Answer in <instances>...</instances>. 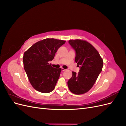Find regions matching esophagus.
Instances as JSON below:
<instances>
[{
    "instance_id": "34e87169",
    "label": "esophagus",
    "mask_w": 126,
    "mask_h": 126,
    "mask_svg": "<svg viewBox=\"0 0 126 126\" xmlns=\"http://www.w3.org/2000/svg\"><path fill=\"white\" fill-rule=\"evenodd\" d=\"M65 70H66V69H63V68H62V71H65Z\"/></svg>"
}]
</instances>
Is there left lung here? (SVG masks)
<instances>
[{
  "label": "left lung",
  "instance_id": "obj_1",
  "mask_svg": "<svg viewBox=\"0 0 126 126\" xmlns=\"http://www.w3.org/2000/svg\"><path fill=\"white\" fill-rule=\"evenodd\" d=\"M69 43L76 52L75 62L80 67L78 73L72 72L68 81L71 92L80 94L88 92L94 86L102 71L103 60L92 45L85 40H69Z\"/></svg>",
  "mask_w": 126,
  "mask_h": 126
}]
</instances>
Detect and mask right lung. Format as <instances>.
Returning a JSON list of instances; mask_svg holds the SVG:
<instances>
[{"label":"right lung","instance_id":"obj_1","mask_svg":"<svg viewBox=\"0 0 126 126\" xmlns=\"http://www.w3.org/2000/svg\"><path fill=\"white\" fill-rule=\"evenodd\" d=\"M66 41L47 38L38 41L25 52V70L33 88L42 93L54 89L59 78L61 68H53L49 62L54 58L58 48Z\"/></svg>","mask_w":126,"mask_h":126}]
</instances>
